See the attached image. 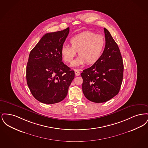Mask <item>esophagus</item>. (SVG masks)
<instances>
[{"label": "esophagus", "mask_w": 148, "mask_h": 148, "mask_svg": "<svg viewBox=\"0 0 148 148\" xmlns=\"http://www.w3.org/2000/svg\"><path fill=\"white\" fill-rule=\"evenodd\" d=\"M74 71H75V75H76V76H79V75H80V73L78 71V70H77V69H75Z\"/></svg>", "instance_id": "obj_1"}]
</instances>
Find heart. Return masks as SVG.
I'll use <instances>...</instances> for the list:
<instances>
[{"instance_id": "obj_1", "label": "heart", "mask_w": 148, "mask_h": 148, "mask_svg": "<svg viewBox=\"0 0 148 148\" xmlns=\"http://www.w3.org/2000/svg\"><path fill=\"white\" fill-rule=\"evenodd\" d=\"M71 46L64 44L60 49V55L64 62L72 63L74 58L78 55L72 64L73 66L97 63L101 58L106 47V39L103 35L91 31L83 32L71 37Z\"/></svg>"}]
</instances>
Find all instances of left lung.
Returning a JSON list of instances; mask_svg holds the SVG:
<instances>
[{"label":"left lung","instance_id":"left-lung-1","mask_svg":"<svg viewBox=\"0 0 148 148\" xmlns=\"http://www.w3.org/2000/svg\"><path fill=\"white\" fill-rule=\"evenodd\" d=\"M106 47L98 61L81 73L85 97L94 103H104L119 92L124 65L119 48L113 37L104 28Z\"/></svg>","mask_w":148,"mask_h":148}]
</instances>
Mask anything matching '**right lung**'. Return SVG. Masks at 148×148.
<instances>
[{
	"mask_svg": "<svg viewBox=\"0 0 148 148\" xmlns=\"http://www.w3.org/2000/svg\"><path fill=\"white\" fill-rule=\"evenodd\" d=\"M69 28L47 33L31 50L27 66V82L37 100L47 104L65 98L74 78V71L63 63L60 49Z\"/></svg>",
	"mask_w": 148,
	"mask_h": 148,
	"instance_id": "add662e5",
	"label": "right lung"
}]
</instances>
